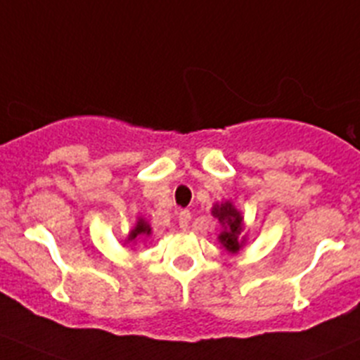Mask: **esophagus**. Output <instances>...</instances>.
Returning <instances> with one entry per match:
<instances>
[{
	"instance_id": "1",
	"label": "esophagus",
	"mask_w": 360,
	"mask_h": 360,
	"mask_svg": "<svg viewBox=\"0 0 360 360\" xmlns=\"http://www.w3.org/2000/svg\"><path fill=\"white\" fill-rule=\"evenodd\" d=\"M189 222H191V212L189 210H182L180 215H178V226L182 229L189 228Z\"/></svg>"
}]
</instances>
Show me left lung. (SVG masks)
Segmentation results:
<instances>
[{
    "label": "left lung",
    "mask_w": 360,
    "mask_h": 360,
    "mask_svg": "<svg viewBox=\"0 0 360 360\" xmlns=\"http://www.w3.org/2000/svg\"><path fill=\"white\" fill-rule=\"evenodd\" d=\"M212 217L217 219L221 224V233L217 240L219 244L228 251L229 255H238L248 244V233H244V215L233 205V201H221L215 203L210 210Z\"/></svg>",
    "instance_id": "1"
}]
</instances>
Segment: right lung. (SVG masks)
Masks as SVG:
<instances>
[{"label": "right lung", "mask_w": 360, "mask_h": 360, "mask_svg": "<svg viewBox=\"0 0 360 360\" xmlns=\"http://www.w3.org/2000/svg\"><path fill=\"white\" fill-rule=\"evenodd\" d=\"M152 235V226L148 224V221H145L143 217H138V221H136L134 228L129 231V235L125 237V240L122 242V245H129V244H138V240H141V238H146Z\"/></svg>", "instance_id": "add662e5"}]
</instances>
